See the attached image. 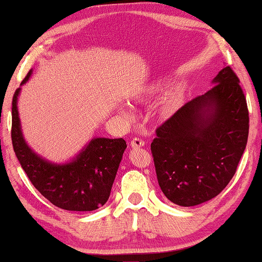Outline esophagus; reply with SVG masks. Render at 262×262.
<instances>
[{
  "instance_id": "esophagus-1",
  "label": "esophagus",
  "mask_w": 262,
  "mask_h": 262,
  "mask_svg": "<svg viewBox=\"0 0 262 262\" xmlns=\"http://www.w3.org/2000/svg\"><path fill=\"white\" fill-rule=\"evenodd\" d=\"M130 145H132V148H141V147H143L144 145V141L142 140V139H140V137H134V139L132 140V142H130Z\"/></svg>"
}]
</instances>
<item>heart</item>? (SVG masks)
Wrapping results in <instances>:
<instances>
[{"mask_svg":"<svg viewBox=\"0 0 262 262\" xmlns=\"http://www.w3.org/2000/svg\"><path fill=\"white\" fill-rule=\"evenodd\" d=\"M157 91H158V86H156V85L150 86V88L147 89V90H144L143 92H140L139 95H136L135 96V100H139V101L144 100L145 98H147V97H150V96H152V95L156 94Z\"/></svg>","mask_w":262,"mask_h":262,"instance_id":"b5f03b06","label":"heart"}]
</instances>
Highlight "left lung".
I'll list each match as a JSON object with an SVG mask.
<instances>
[{
    "label": "left lung",
    "instance_id": "obj_1",
    "mask_svg": "<svg viewBox=\"0 0 262 262\" xmlns=\"http://www.w3.org/2000/svg\"><path fill=\"white\" fill-rule=\"evenodd\" d=\"M212 82L157 128L150 147L162 192L178 206L219 195L246 148L250 118L237 74L228 66Z\"/></svg>",
    "mask_w": 262,
    "mask_h": 262
}]
</instances>
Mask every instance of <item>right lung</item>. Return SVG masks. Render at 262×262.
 <instances>
[{
	"instance_id": "add662e5",
	"label": "right lung",
	"mask_w": 262,
	"mask_h": 262,
	"mask_svg": "<svg viewBox=\"0 0 262 262\" xmlns=\"http://www.w3.org/2000/svg\"><path fill=\"white\" fill-rule=\"evenodd\" d=\"M31 70L21 81L24 84ZM12 97L11 141L14 151L31 183L53 205L70 211H92L108 200L123 151V139H94L77 158L54 165L32 152L21 136L17 96Z\"/></svg>"
}]
</instances>
